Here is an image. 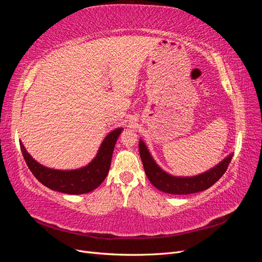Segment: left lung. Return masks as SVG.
<instances>
[{
  "mask_svg": "<svg viewBox=\"0 0 262 262\" xmlns=\"http://www.w3.org/2000/svg\"><path fill=\"white\" fill-rule=\"evenodd\" d=\"M139 150L145 173L150 184L161 191L170 194H190L207 190L223 176L233 157V154H229L216 166L200 173V175L192 177H179L169 175L168 172L163 170L155 163L145 143L142 140L139 142Z\"/></svg>",
  "mask_w": 262,
  "mask_h": 262,
  "instance_id": "8db88e82",
  "label": "left lung"
}]
</instances>
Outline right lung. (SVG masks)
I'll return each mask as SVG.
<instances>
[{
  "label": "right lung",
  "instance_id": "right-lung-1",
  "mask_svg": "<svg viewBox=\"0 0 262 262\" xmlns=\"http://www.w3.org/2000/svg\"><path fill=\"white\" fill-rule=\"evenodd\" d=\"M122 130L118 128L110 132L102 141L96 157L89 165L73 170L53 169L39 164L27 152L21 142L20 149L28 168L43 186L62 193L83 194L96 189L107 177L116 142Z\"/></svg>",
  "mask_w": 262,
  "mask_h": 262
}]
</instances>
